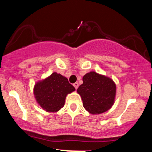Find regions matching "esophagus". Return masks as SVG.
<instances>
[{
  "label": "esophagus",
  "instance_id": "esophagus-1",
  "mask_svg": "<svg viewBox=\"0 0 152 152\" xmlns=\"http://www.w3.org/2000/svg\"><path fill=\"white\" fill-rule=\"evenodd\" d=\"M74 86L75 87V88H76V89H77L78 87V83H77V82H76V83H74Z\"/></svg>",
  "mask_w": 152,
  "mask_h": 152
}]
</instances>
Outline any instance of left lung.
<instances>
[{
  "instance_id": "8db88e82",
  "label": "left lung",
  "mask_w": 152,
  "mask_h": 152,
  "mask_svg": "<svg viewBox=\"0 0 152 152\" xmlns=\"http://www.w3.org/2000/svg\"><path fill=\"white\" fill-rule=\"evenodd\" d=\"M84 109L91 114H101L112 107L115 102L116 86L111 78L90 71L83 76L78 88Z\"/></svg>"
}]
</instances>
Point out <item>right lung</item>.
Returning a JSON list of instances; mask_svg holds the SVG:
<instances>
[{"mask_svg": "<svg viewBox=\"0 0 152 152\" xmlns=\"http://www.w3.org/2000/svg\"><path fill=\"white\" fill-rule=\"evenodd\" d=\"M76 90L68 78L53 72L35 83L34 94L38 104L47 112H57L65 104L68 94Z\"/></svg>", "mask_w": 152, "mask_h": 152, "instance_id": "1", "label": "right lung"}]
</instances>
